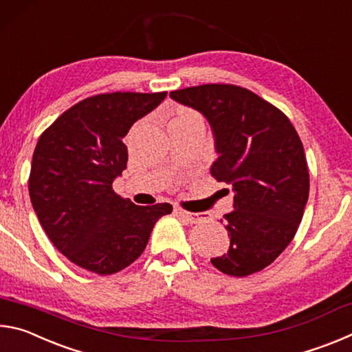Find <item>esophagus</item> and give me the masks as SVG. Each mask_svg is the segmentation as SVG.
<instances>
[{
	"label": "esophagus",
	"instance_id": "1",
	"mask_svg": "<svg viewBox=\"0 0 352 352\" xmlns=\"http://www.w3.org/2000/svg\"><path fill=\"white\" fill-rule=\"evenodd\" d=\"M175 214L177 216H180L183 220H186L188 223H199L201 220L208 219V212H188L182 210V208H175Z\"/></svg>",
	"mask_w": 352,
	"mask_h": 352
}]
</instances>
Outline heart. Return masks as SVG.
Instances as JSON below:
<instances>
[{"label": "heart", "mask_w": 352, "mask_h": 352, "mask_svg": "<svg viewBox=\"0 0 352 352\" xmlns=\"http://www.w3.org/2000/svg\"><path fill=\"white\" fill-rule=\"evenodd\" d=\"M188 115H195V113L189 111V110H180V113H178L177 118H182V116H188Z\"/></svg>", "instance_id": "obj_1"}]
</instances>
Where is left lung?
I'll return each instance as SVG.
<instances>
[{
    "instance_id": "8db88e82",
    "label": "left lung",
    "mask_w": 352,
    "mask_h": 352,
    "mask_svg": "<svg viewBox=\"0 0 352 352\" xmlns=\"http://www.w3.org/2000/svg\"><path fill=\"white\" fill-rule=\"evenodd\" d=\"M169 96L210 122L219 155L211 175L234 192L225 214L230 250L212 265L230 276L261 272L292 242L305 214L309 172L300 136L283 111L245 88L210 83Z\"/></svg>"
}]
</instances>
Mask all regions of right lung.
<instances>
[{
    "instance_id": "add662e5",
    "label": "right lung",
    "mask_w": 352,
    "mask_h": 352,
    "mask_svg": "<svg viewBox=\"0 0 352 352\" xmlns=\"http://www.w3.org/2000/svg\"><path fill=\"white\" fill-rule=\"evenodd\" d=\"M168 93H107L80 100L35 146L29 195L45 233L88 272L111 275L144 252L169 204L138 206L111 184L127 168L124 136Z\"/></svg>"
}]
</instances>
